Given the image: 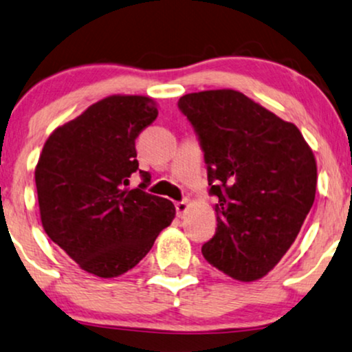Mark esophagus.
Returning a JSON list of instances; mask_svg holds the SVG:
<instances>
[{"instance_id": "34e87169", "label": "esophagus", "mask_w": 352, "mask_h": 352, "mask_svg": "<svg viewBox=\"0 0 352 352\" xmlns=\"http://www.w3.org/2000/svg\"><path fill=\"white\" fill-rule=\"evenodd\" d=\"M187 210H189V204H187L186 200H182V202L176 204V213H177V217H179V218H184Z\"/></svg>"}]
</instances>
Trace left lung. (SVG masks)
Listing matches in <instances>:
<instances>
[{
	"label": "left lung",
	"instance_id": "obj_1",
	"mask_svg": "<svg viewBox=\"0 0 352 352\" xmlns=\"http://www.w3.org/2000/svg\"><path fill=\"white\" fill-rule=\"evenodd\" d=\"M177 107L197 132L217 195L210 265L239 281L273 270L312 208L317 163L293 122L231 89L187 94Z\"/></svg>",
	"mask_w": 352,
	"mask_h": 352
}]
</instances>
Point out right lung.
I'll use <instances>...</instances> for the list:
<instances>
[{
  "mask_svg": "<svg viewBox=\"0 0 352 352\" xmlns=\"http://www.w3.org/2000/svg\"><path fill=\"white\" fill-rule=\"evenodd\" d=\"M157 103L142 95H111L48 137L35 168L43 230L82 270L115 278L134 268L176 208L145 192L135 139L157 120ZM139 170L144 181L127 190Z\"/></svg>",
  "mask_w": 352,
  "mask_h": 352,
  "instance_id": "1",
  "label": "right lung"
}]
</instances>
